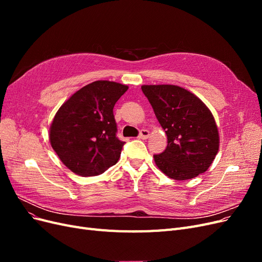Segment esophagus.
Here are the masks:
<instances>
[{
	"instance_id": "esophagus-1",
	"label": "esophagus",
	"mask_w": 262,
	"mask_h": 262,
	"mask_svg": "<svg viewBox=\"0 0 262 262\" xmlns=\"http://www.w3.org/2000/svg\"><path fill=\"white\" fill-rule=\"evenodd\" d=\"M148 137H149V131L148 130H141V132L139 134V139L146 140Z\"/></svg>"
}]
</instances>
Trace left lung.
<instances>
[{"label":"left lung","instance_id":"1","mask_svg":"<svg viewBox=\"0 0 262 262\" xmlns=\"http://www.w3.org/2000/svg\"><path fill=\"white\" fill-rule=\"evenodd\" d=\"M141 89L167 136V147L154 155L157 167L175 180L191 179L207 171L220 146L210 109L194 94L177 85H143Z\"/></svg>","mask_w":262,"mask_h":262}]
</instances>
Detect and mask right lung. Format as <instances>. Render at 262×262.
Segmentation results:
<instances>
[{
    "instance_id": "right-lung-1",
    "label": "right lung",
    "mask_w": 262,
    "mask_h": 262,
    "mask_svg": "<svg viewBox=\"0 0 262 262\" xmlns=\"http://www.w3.org/2000/svg\"><path fill=\"white\" fill-rule=\"evenodd\" d=\"M128 89L116 82H93L74 93L55 114L49 131L51 146L76 175H100L120 158L124 142L116 137L114 107Z\"/></svg>"
}]
</instances>
